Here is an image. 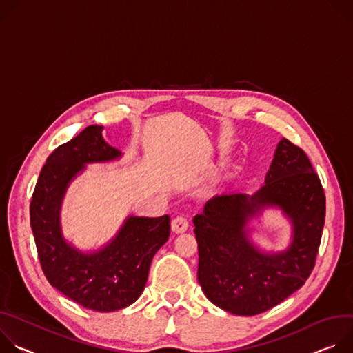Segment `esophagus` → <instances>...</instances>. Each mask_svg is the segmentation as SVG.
I'll list each match as a JSON object with an SVG mask.
<instances>
[{
  "mask_svg": "<svg viewBox=\"0 0 353 353\" xmlns=\"http://www.w3.org/2000/svg\"><path fill=\"white\" fill-rule=\"evenodd\" d=\"M188 225H189V223H188L186 217L178 216V217H175V219L172 220V223H171V230H172L174 232H176V234H181V232H183V231L188 230Z\"/></svg>",
  "mask_w": 353,
  "mask_h": 353,
  "instance_id": "obj_1",
  "label": "esophagus"
}]
</instances>
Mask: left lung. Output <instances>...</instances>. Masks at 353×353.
<instances>
[{
	"label": "left lung",
	"instance_id": "8db88e82",
	"mask_svg": "<svg viewBox=\"0 0 353 353\" xmlns=\"http://www.w3.org/2000/svg\"><path fill=\"white\" fill-rule=\"evenodd\" d=\"M278 208L292 227L282 252H262L249 227ZM325 220V194L305 152L282 139L265 183L252 194H216L193 217L199 248L198 281L206 297L236 316H256L299 290L314 268Z\"/></svg>",
	"mask_w": 353,
	"mask_h": 353
}]
</instances>
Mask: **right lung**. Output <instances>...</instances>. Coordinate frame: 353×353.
I'll return each mask as SVG.
<instances>
[{
	"label": "right lung",
	"mask_w": 353,
	"mask_h": 353,
	"mask_svg": "<svg viewBox=\"0 0 353 353\" xmlns=\"http://www.w3.org/2000/svg\"><path fill=\"white\" fill-rule=\"evenodd\" d=\"M102 126H88L57 147L39 175L30 227L48 281L88 310L110 312L133 304L144 290L151 261L170 237V216H128L114 237L98 250L72 245L61 230V205L70 183L88 164L112 163L122 151L102 137Z\"/></svg>",
	"instance_id": "obj_1"
}]
</instances>
